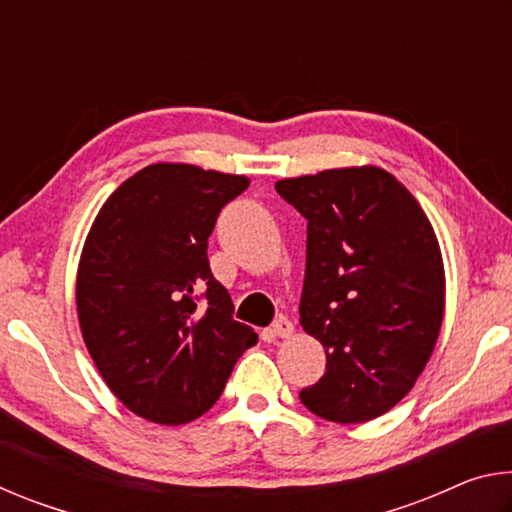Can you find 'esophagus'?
I'll return each instance as SVG.
<instances>
[{
	"label": "esophagus",
	"instance_id": "1",
	"mask_svg": "<svg viewBox=\"0 0 512 512\" xmlns=\"http://www.w3.org/2000/svg\"><path fill=\"white\" fill-rule=\"evenodd\" d=\"M293 323L289 318H280L275 320V323L268 327V336H277V339H289V336L293 334Z\"/></svg>",
	"mask_w": 512,
	"mask_h": 512
}]
</instances>
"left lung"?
Wrapping results in <instances>:
<instances>
[{
    "label": "left lung",
    "instance_id": "left-lung-1",
    "mask_svg": "<svg viewBox=\"0 0 512 512\" xmlns=\"http://www.w3.org/2000/svg\"><path fill=\"white\" fill-rule=\"evenodd\" d=\"M275 189L307 219L300 325L327 357L300 402L341 424L379 418L436 348L445 316L436 232L409 189L372 164L284 178Z\"/></svg>",
    "mask_w": 512,
    "mask_h": 512
}]
</instances>
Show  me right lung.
I'll return each instance as SVG.
<instances>
[{
    "label": "right lung",
    "mask_w": 512,
    "mask_h": 512,
    "mask_svg": "<svg viewBox=\"0 0 512 512\" xmlns=\"http://www.w3.org/2000/svg\"><path fill=\"white\" fill-rule=\"evenodd\" d=\"M246 176L183 162L124 180L94 219L76 273L83 341L128 411L155 424L201 418L237 359L257 343L232 318L207 239Z\"/></svg>",
    "instance_id": "right-lung-1"
}]
</instances>
